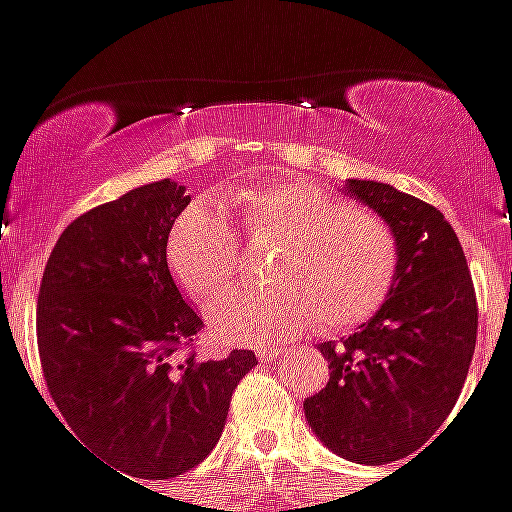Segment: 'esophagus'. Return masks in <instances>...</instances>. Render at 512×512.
I'll use <instances>...</instances> for the list:
<instances>
[{
    "label": "esophagus",
    "mask_w": 512,
    "mask_h": 512,
    "mask_svg": "<svg viewBox=\"0 0 512 512\" xmlns=\"http://www.w3.org/2000/svg\"><path fill=\"white\" fill-rule=\"evenodd\" d=\"M281 355V348H257V358H260V361H275V358H281Z\"/></svg>",
    "instance_id": "esophagus-1"
}]
</instances>
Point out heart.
Wrapping results in <instances>:
<instances>
[{
    "mask_svg": "<svg viewBox=\"0 0 512 512\" xmlns=\"http://www.w3.org/2000/svg\"><path fill=\"white\" fill-rule=\"evenodd\" d=\"M224 203L252 242H281V252L268 273L275 288L216 304V340L270 348L317 324L350 330L381 309L399 270L397 231L384 216L309 182L231 190ZM167 255L177 283L208 304L234 281L239 244L221 213L193 206L172 226Z\"/></svg>",
    "mask_w": 512,
    "mask_h": 512,
    "instance_id": "b5f03b06",
    "label": "heart"
}]
</instances>
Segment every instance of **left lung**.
Here are the masks:
<instances>
[{
    "mask_svg": "<svg viewBox=\"0 0 512 512\" xmlns=\"http://www.w3.org/2000/svg\"><path fill=\"white\" fill-rule=\"evenodd\" d=\"M345 190L394 226L399 270L358 332L319 345L330 381L304 412L330 451L379 466L407 459L451 415L477 345V296L438 208L386 182L348 180Z\"/></svg>",
    "mask_w": 512,
    "mask_h": 512,
    "instance_id": "8db88e82",
    "label": "left lung"
}]
</instances>
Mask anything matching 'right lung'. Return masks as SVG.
Returning a JSON list of instances; mask_svg holds the SVG:
<instances>
[{"mask_svg": "<svg viewBox=\"0 0 512 512\" xmlns=\"http://www.w3.org/2000/svg\"><path fill=\"white\" fill-rule=\"evenodd\" d=\"M190 195L172 180L128 190L71 221L38 293V353L53 402L84 448L139 479L201 464L224 433L252 350L201 361L203 322L167 268Z\"/></svg>", "mask_w": 512, "mask_h": 512, "instance_id": "add662e5", "label": "right lung"}]
</instances>
